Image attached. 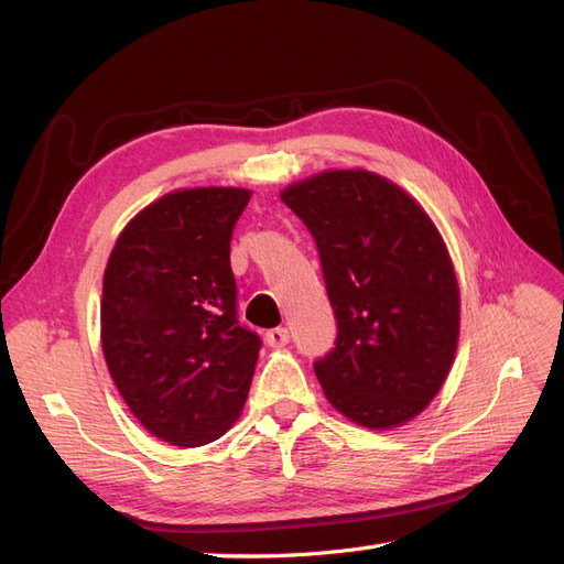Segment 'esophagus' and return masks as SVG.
Masks as SVG:
<instances>
[{
  "label": "esophagus",
  "instance_id": "34e87169",
  "mask_svg": "<svg viewBox=\"0 0 564 564\" xmlns=\"http://www.w3.org/2000/svg\"><path fill=\"white\" fill-rule=\"evenodd\" d=\"M265 344H268L270 348H284V346L289 344V329H286V327L270 329V332L265 334Z\"/></svg>",
  "mask_w": 564,
  "mask_h": 564
}]
</instances>
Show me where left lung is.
<instances>
[{"instance_id":"left-lung-1","label":"left lung","mask_w":564,"mask_h":564,"mask_svg":"<svg viewBox=\"0 0 564 564\" xmlns=\"http://www.w3.org/2000/svg\"><path fill=\"white\" fill-rule=\"evenodd\" d=\"M311 230L338 324L315 362L327 400L357 425L398 429L437 395L454 362L460 299L431 216L400 185L332 169L284 187Z\"/></svg>"}]
</instances>
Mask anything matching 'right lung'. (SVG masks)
<instances>
[{
  "label": "right lung",
  "mask_w": 564,
  "mask_h": 564,
  "mask_svg": "<svg viewBox=\"0 0 564 564\" xmlns=\"http://www.w3.org/2000/svg\"><path fill=\"white\" fill-rule=\"evenodd\" d=\"M245 187H187L119 232L104 275L100 344L143 429L176 447L218 440L240 416L261 338L237 322L230 237Z\"/></svg>",
  "instance_id": "obj_1"
}]
</instances>
